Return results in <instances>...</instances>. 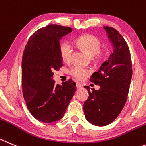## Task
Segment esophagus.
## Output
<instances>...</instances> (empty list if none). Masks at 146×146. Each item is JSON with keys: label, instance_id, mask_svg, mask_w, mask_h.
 <instances>
[{"label": "esophagus", "instance_id": "esophagus-1", "mask_svg": "<svg viewBox=\"0 0 146 146\" xmlns=\"http://www.w3.org/2000/svg\"><path fill=\"white\" fill-rule=\"evenodd\" d=\"M83 87V84H81V83H76V88H81Z\"/></svg>", "mask_w": 146, "mask_h": 146}]
</instances>
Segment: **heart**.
I'll use <instances>...</instances> for the list:
<instances>
[{
    "instance_id": "1",
    "label": "heart",
    "mask_w": 146,
    "mask_h": 146,
    "mask_svg": "<svg viewBox=\"0 0 146 146\" xmlns=\"http://www.w3.org/2000/svg\"><path fill=\"white\" fill-rule=\"evenodd\" d=\"M76 43L81 50L85 52L88 55L94 56L95 62L102 63L107 60L108 52L102 50V41L96 36L92 35H86L79 36L76 40ZM73 48L70 43L68 42H62L60 46V54L64 62H69L71 59ZM70 74L78 80L84 79L90 71L80 66H75L71 68Z\"/></svg>"
}]
</instances>
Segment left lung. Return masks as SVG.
<instances>
[{
    "instance_id": "obj_1",
    "label": "left lung",
    "mask_w": 146,
    "mask_h": 146,
    "mask_svg": "<svg viewBox=\"0 0 146 146\" xmlns=\"http://www.w3.org/2000/svg\"><path fill=\"white\" fill-rule=\"evenodd\" d=\"M114 47V52L97 72L92 74L90 81L100 88L95 90L84 86L88 98L84 104L87 120L96 126H105L116 119L127 99L133 74L130 52L126 41L117 30L104 27Z\"/></svg>"
}]
</instances>
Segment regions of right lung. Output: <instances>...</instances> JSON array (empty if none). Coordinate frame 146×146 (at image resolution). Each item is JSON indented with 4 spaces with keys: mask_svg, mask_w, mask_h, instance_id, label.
I'll return each instance as SVG.
<instances>
[{
    "mask_svg": "<svg viewBox=\"0 0 146 146\" xmlns=\"http://www.w3.org/2000/svg\"><path fill=\"white\" fill-rule=\"evenodd\" d=\"M72 32L70 27L50 24L30 36L24 50L21 85L29 111L37 120L53 122L60 119L76 92V83L68 80L55 85L54 70L63 65L60 41Z\"/></svg>",
    "mask_w": 146,
    "mask_h": 146,
    "instance_id": "add662e5",
    "label": "right lung"
}]
</instances>
